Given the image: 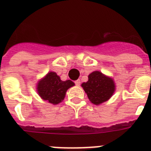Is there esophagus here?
<instances>
[{
  "instance_id": "1",
  "label": "esophagus",
  "mask_w": 151,
  "mask_h": 151,
  "mask_svg": "<svg viewBox=\"0 0 151 151\" xmlns=\"http://www.w3.org/2000/svg\"><path fill=\"white\" fill-rule=\"evenodd\" d=\"M75 84L77 85V86H80V85H81V80H77V81H75Z\"/></svg>"
}]
</instances>
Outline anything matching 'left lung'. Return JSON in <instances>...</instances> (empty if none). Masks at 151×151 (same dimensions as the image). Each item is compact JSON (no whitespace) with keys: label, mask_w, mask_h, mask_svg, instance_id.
I'll use <instances>...</instances> for the list:
<instances>
[{"label":"left lung","mask_w":151,"mask_h":151,"mask_svg":"<svg viewBox=\"0 0 151 151\" xmlns=\"http://www.w3.org/2000/svg\"><path fill=\"white\" fill-rule=\"evenodd\" d=\"M93 104L99 106L112 97L115 91L113 78L95 70L88 75V81L81 84Z\"/></svg>","instance_id":"left-lung-1"}]
</instances>
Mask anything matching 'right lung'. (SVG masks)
I'll return each instance as SVG.
<instances>
[{
  "label": "right lung",
  "mask_w": 151,
  "mask_h": 151,
  "mask_svg": "<svg viewBox=\"0 0 151 151\" xmlns=\"http://www.w3.org/2000/svg\"><path fill=\"white\" fill-rule=\"evenodd\" d=\"M74 85L73 81H61L55 72L50 71L38 81L36 90L43 100L51 104L58 105L64 100L67 90Z\"/></svg>",
  "instance_id": "add662e5"
}]
</instances>
